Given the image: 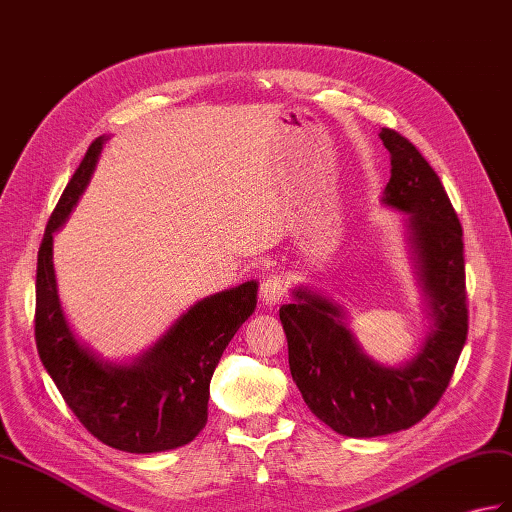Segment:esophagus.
<instances>
[{
  "mask_svg": "<svg viewBox=\"0 0 512 512\" xmlns=\"http://www.w3.org/2000/svg\"><path fill=\"white\" fill-rule=\"evenodd\" d=\"M283 294H285V281L279 275H270L261 281L259 299L266 307H270V310L283 301Z\"/></svg>",
  "mask_w": 512,
  "mask_h": 512,
  "instance_id": "esophagus-1",
  "label": "esophagus"
}]
</instances>
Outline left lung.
<instances>
[{
  "label": "left lung",
  "mask_w": 512,
  "mask_h": 512,
  "mask_svg": "<svg viewBox=\"0 0 512 512\" xmlns=\"http://www.w3.org/2000/svg\"><path fill=\"white\" fill-rule=\"evenodd\" d=\"M390 181L382 205L406 213L414 277L427 331L406 364L371 358L347 325V310L323 290L296 285L279 310L292 379L316 417L351 438L408 430L430 412L454 375L467 340L462 227L441 178L406 137L382 128Z\"/></svg>",
  "instance_id": "obj_1"
}]
</instances>
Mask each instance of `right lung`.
<instances>
[{
    "label": "right lung",
    "mask_w": 512,
    "mask_h": 512,
    "mask_svg": "<svg viewBox=\"0 0 512 512\" xmlns=\"http://www.w3.org/2000/svg\"><path fill=\"white\" fill-rule=\"evenodd\" d=\"M106 137L89 146L47 222L37 261L39 358L71 412L104 445L128 454H157L192 443L207 423L209 382L222 351L251 318L257 281L211 294L128 362L104 360L82 342L65 316L54 272V233L85 192Z\"/></svg>",
    "instance_id": "obj_1"
}]
</instances>
